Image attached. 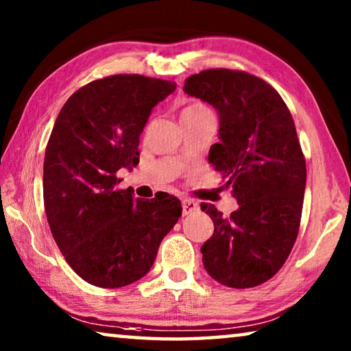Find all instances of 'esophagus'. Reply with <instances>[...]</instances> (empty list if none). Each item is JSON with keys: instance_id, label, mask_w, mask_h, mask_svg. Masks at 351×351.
<instances>
[{"instance_id": "obj_1", "label": "esophagus", "mask_w": 351, "mask_h": 351, "mask_svg": "<svg viewBox=\"0 0 351 351\" xmlns=\"http://www.w3.org/2000/svg\"><path fill=\"white\" fill-rule=\"evenodd\" d=\"M199 209L198 203H195L193 199H184L182 201V215H190V213L197 212Z\"/></svg>"}]
</instances>
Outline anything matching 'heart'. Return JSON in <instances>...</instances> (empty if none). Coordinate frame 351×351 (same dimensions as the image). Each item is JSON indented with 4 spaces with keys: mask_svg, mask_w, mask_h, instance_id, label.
Here are the masks:
<instances>
[{
    "mask_svg": "<svg viewBox=\"0 0 351 351\" xmlns=\"http://www.w3.org/2000/svg\"><path fill=\"white\" fill-rule=\"evenodd\" d=\"M209 112H210V110L207 108L203 102L195 100V102H189L186 106H184L182 112H181V119H193V117L209 114Z\"/></svg>",
    "mask_w": 351,
    "mask_h": 351,
    "instance_id": "obj_1",
    "label": "heart"
}]
</instances>
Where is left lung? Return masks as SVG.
Here are the masks:
<instances>
[{
    "label": "left lung",
    "mask_w": 351,
    "mask_h": 351,
    "mask_svg": "<svg viewBox=\"0 0 351 351\" xmlns=\"http://www.w3.org/2000/svg\"><path fill=\"white\" fill-rule=\"evenodd\" d=\"M184 93L217 108L209 161L239 201L228 218L201 204L215 228L201 246L204 268L224 287H258L280 271L300 228L306 164L293 116L269 83L245 71H201Z\"/></svg>",
    "instance_id": "left-lung-1"
}]
</instances>
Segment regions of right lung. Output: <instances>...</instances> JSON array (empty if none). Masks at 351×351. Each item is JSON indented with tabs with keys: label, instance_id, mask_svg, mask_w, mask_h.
I'll return each instance as SVG.
<instances>
[{
	"label": "right lung",
	"instance_id": "right-lung-1",
	"mask_svg": "<svg viewBox=\"0 0 351 351\" xmlns=\"http://www.w3.org/2000/svg\"><path fill=\"white\" fill-rule=\"evenodd\" d=\"M176 83L139 74L94 80L71 96L45 153L43 198L51 232L83 280L122 288L144 277L178 223L175 197L134 199L117 171L139 164V136Z\"/></svg>",
	"mask_w": 351,
	"mask_h": 351
}]
</instances>
